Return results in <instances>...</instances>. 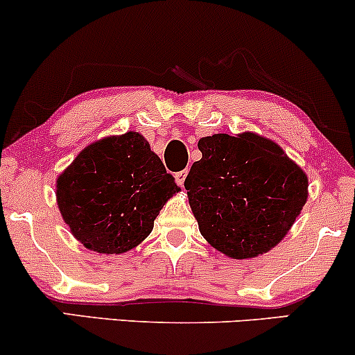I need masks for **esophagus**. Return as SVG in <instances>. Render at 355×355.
Instances as JSON below:
<instances>
[{
	"mask_svg": "<svg viewBox=\"0 0 355 355\" xmlns=\"http://www.w3.org/2000/svg\"><path fill=\"white\" fill-rule=\"evenodd\" d=\"M187 175H189V170H182V172H177V173H175V182H177L180 187H183Z\"/></svg>",
	"mask_w": 355,
	"mask_h": 355,
	"instance_id": "obj_1",
	"label": "esophagus"
}]
</instances>
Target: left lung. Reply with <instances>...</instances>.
Wrapping results in <instances>:
<instances>
[{
    "label": "left lung",
    "mask_w": 355,
    "mask_h": 355,
    "mask_svg": "<svg viewBox=\"0 0 355 355\" xmlns=\"http://www.w3.org/2000/svg\"><path fill=\"white\" fill-rule=\"evenodd\" d=\"M198 148L185 189L202 236L233 259L268 253L307 202L304 170L254 132L203 137Z\"/></svg>",
    "instance_id": "obj_1"
}]
</instances>
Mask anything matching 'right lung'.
Instances as JSON below:
<instances>
[{
  "label": "right lung",
  "mask_w": 355,
  "mask_h": 355,
  "mask_svg": "<svg viewBox=\"0 0 355 355\" xmlns=\"http://www.w3.org/2000/svg\"><path fill=\"white\" fill-rule=\"evenodd\" d=\"M178 191L139 132L89 144L55 182L64 223L87 250L102 254H122L140 245Z\"/></svg>",
  "instance_id": "obj_1"
}]
</instances>
